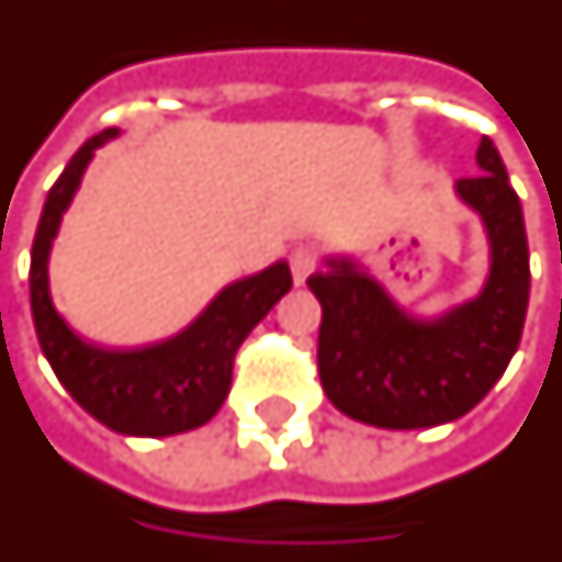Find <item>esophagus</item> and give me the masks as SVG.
Returning <instances> with one entry per match:
<instances>
[{
  "instance_id": "esophagus-1",
  "label": "esophagus",
  "mask_w": 562,
  "mask_h": 562,
  "mask_svg": "<svg viewBox=\"0 0 562 562\" xmlns=\"http://www.w3.org/2000/svg\"><path fill=\"white\" fill-rule=\"evenodd\" d=\"M290 269H293V281L299 286L308 281V276L317 269V251L311 245H299L290 251Z\"/></svg>"
}]
</instances>
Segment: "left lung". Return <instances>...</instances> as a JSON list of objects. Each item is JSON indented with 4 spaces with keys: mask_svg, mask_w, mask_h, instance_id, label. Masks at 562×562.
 Segmentation results:
<instances>
[{
    "mask_svg": "<svg viewBox=\"0 0 562 562\" xmlns=\"http://www.w3.org/2000/svg\"><path fill=\"white\" fill-rule=\"evenodd\" d=\"M476 164L482 173L454 182V194L488 233L491 269L476 299L419 321L350 257H329L326 269L308 278L323 305V392L344 416L392 431L461 419L518 350L530 302L521 200L488 137L479 143Z\"/></svg>",
    "mask_w": 562,
    "mask_h": 562,
    "instance_id": "obj_1",
    "label": "left lung"
}]
</instances>
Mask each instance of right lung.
Listing matches in <instances>:
<instances>
[{
  "mask_svg": "<svg viewBox=\"0 0 562 562\" xmlns=\"http://www.w3.org/2000/svg\"><path fill=\"white\" fill-rule=\"evenodd\" d=\"M119 137L108 128L89 137L56 179L32 241L29 299L38 344L71 398L110 431L128 437H170L206 425L231 392L233 359L248 331L293 286L290 266H269L239 278L209 302V308L173 338L131 350L86 344L50 299V248L65 209L71 206L98 146Z\"/></svg>",
  "mask_w": 562,
  "mask_h": 562,
  "instance_id": "right-lung-1",
  "label": "right lung"
}]
</instances>
